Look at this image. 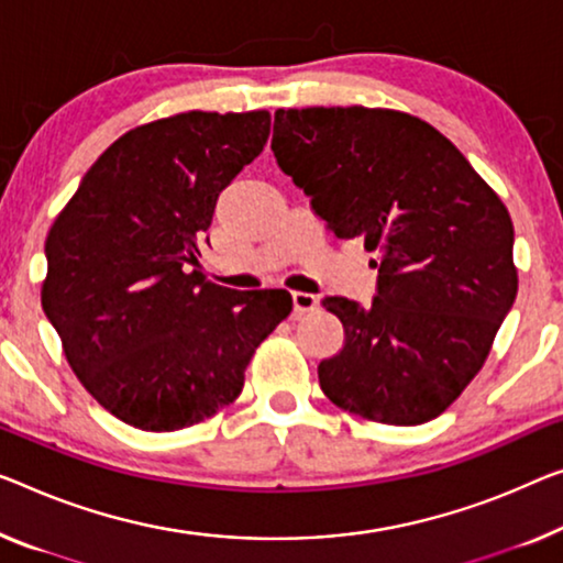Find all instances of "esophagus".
I'll return each mask as SVG.
<instances>
[{
    "instance_id": "esophagus-1",
    "label": "esophagus",
    "mask_w": 563,
    "mask_h": 563,
    "mask_svg": "<svg viewBox=\"0 0 563 563\" xmlns=\"http://www.w3.org/2000/svg\"><path fill=\"white\" fill-rule=\"evenodd\" d=\"M316 306H318V298L313 292H303V290L292 292V308H296V313H308V310H313Z\"/></svg>"
}]
</instances>
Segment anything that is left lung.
I'll return each mask as SVG.
<instances>
[{"mask_svg":"<svg viewBox=\"0 0 563 563\" xmlns=\"http://www.w3.org/2000/svg\"><path fill=\"white\" fill-rule=\"evenodd\" d=\"M273 154L335 238L379 267L372 306L329 296L343 349L325 397L384 424L442 415L481 372L518 292L514 222L430 123L387 108L275 111Z\"/></svg>","mask_w":563,"mask_h":563,"instance_id":"obj_1","label":"left lung"}]
</instances>
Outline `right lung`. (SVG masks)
<instances>
[{"instance_id":"add662e5","label":"right lung","mask_w":563,"mask_h":563,"mask_svg":"<svg viewBox=\"0 0 563 563\" xmlns=\"http://www.w3.org/2000/svg\"><path fill=\"white\" fill-rule=\"evenodd\" d=\"M267 136V111L139 125L100 154L49 228L42 310L82 387L121 422L174 432L228 407L292 310L288 290L189 273L220 191Z\"/></svg>"}]
</instances>
